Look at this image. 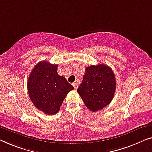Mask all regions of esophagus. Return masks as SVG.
I'll list each match as a JSON object with an SVG mask.
<instances>
[{
	"label": "esophagus",
	"mask_w": 152,
	"mask_h": 152,
	"mask_svg": "<svg viewBox=\"0 0 152 152\" xmlns=\"http://www.w3.org/2000/svg\"><path fill=\"white\" fill-rule=\"evenodd\" d=\"M72 85H73V86L74 87V89H77V88H78V83L74 82V83H72Z\"/></svg>",
	"instance_id": "esophagus-1"
}]
</instances>
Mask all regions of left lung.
I'll return each mask as SVG.
<instances>
[{"instance_id": "8db88e82", "label": "left lung", "mask_w": 152, "mask_h": 152, "mask_svg": "<svg viewBox=\"0 0 152 152\" xmlns=\"http://www.w3.org/2000/svg\"><path fill=\"white\" fill-rule=\"evenodd\" d=\"M116 89L115 74L104 64L86 67L82 83L77 89L88 109L96 112L109 104Z\"/></svg>"}]
</instances>
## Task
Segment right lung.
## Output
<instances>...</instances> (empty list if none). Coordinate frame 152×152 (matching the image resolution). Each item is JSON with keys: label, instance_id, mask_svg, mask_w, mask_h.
Instances as JSON below:
<instances>
[{"label": "right lung", "instance_id": "add662e5", "mask_svg": "<svg viewBox=\"0 0 152 152\" xmlns=\"http://www.w3.org/2000/svg\"><path fill=\"white\" fill-rule=\"evenodd\" d=\"M58 65L38 63L28 77L27 88L34 106L47 115L56 114L70 91L74 87L57 73Z\"/></svg>", "mask_w": 152, "mask_h": 152}]
</instances>
